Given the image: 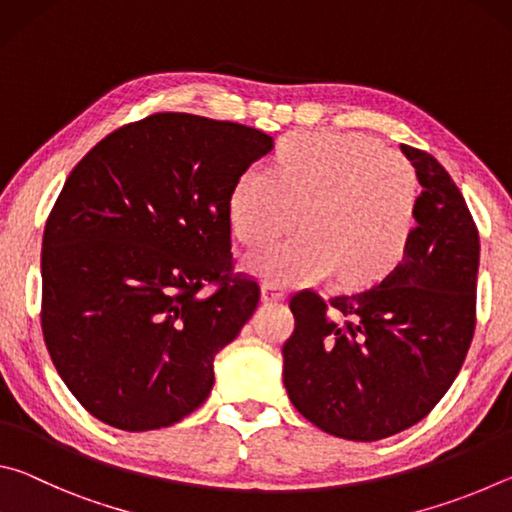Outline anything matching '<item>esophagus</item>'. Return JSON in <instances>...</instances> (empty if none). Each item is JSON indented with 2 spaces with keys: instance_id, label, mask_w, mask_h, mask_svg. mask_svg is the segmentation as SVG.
Listing matches in <instances>:
<instances>
[{
  "instance_id": "obj_1",
  "label": "esophagus",
  "mask_w": 512,
  "mask_h": 512,
  "mask_svg": "<svg viewBox=\"0 0 512 512\" xmlns=\"http://www.w3.org/2000/svg\"><path fill=\"white\" fill-rule=\"evenodd\" d=\"M262 300L264 302H282L284 300V289L275 287V284H264L262 287Z\"/></svg>"
}]
</instances>
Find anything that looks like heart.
<instances>
[{
  "label": "heart",
  "mask_w": 512,
  "mask_h": 512,
  "mask_svg": "<svg viewBox=\"0 0 512 512\" xmlns=\"http://www.w3.org/2000/svg\"><path fill=\"white\" fill-rule=\"evenodd\" d=\"M420 185L400 153L361 133L291 135L273 169L250 167L230 194V223L248 246L300 235L246 257L271 284H314L336 273L348 287L377 280L400 262L415 228Z\"/></svg>",
  "instance_id": "obj_1"
}]
</instances>
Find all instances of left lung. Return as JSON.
Masks as SVG:
<instances>
[{"label":"left lung","instance_id":"1","mask_svg":"<svg viewBox=\"0 0 512 512\" xmlns=\"http://www.w3.org/2000/svg\"><path fill=\"white\" fill-rule=\"evenodd\" d=\"M422 192L409 248L368 287L327 302L293 296L282 379L296 409L332 436L372 443L420 422L470 350L479 232L433 155L402 144Z\"/></svg>","mask_w":512,"mask_h":512}]
</instances>
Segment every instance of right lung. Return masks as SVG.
<instances>
[{"label": "right lung", "instance_id": "1", "mask_svg": "<svg viewBox=\"0 0 512 512\" xmlns=\"http://www.w3.org/2000/svg\"><path fill=\"white\" fill-rule=\"evenodd\" d=\"M273 151L257 128L158 112L101 140L42 237V334L60 379L121 431L169 427L214 386V357L259 302L230 271V194Z\"/></svg>", "mask_w": 512, "mask_h": 512}]
</instances>
